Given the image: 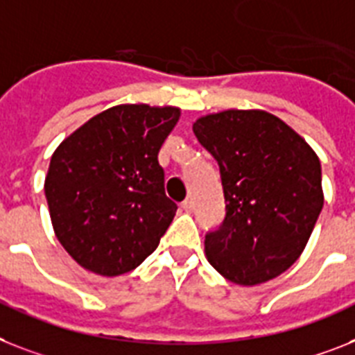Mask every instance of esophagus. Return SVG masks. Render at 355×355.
<instances>
[{
    "label": "esophagus",
    "mask_w": 355,
    "mask_h": 355,
    "mask_svg": "<svg viewBox=\"0 0 355 355\" xmlns=\"http://www.w3.org/2000/svg\"><path fill=\"white\" fill-rule=\"evenodd\" d=\"M192 209H194V205H192L190 199H184L183 203H181V210H183V212H192Z\"/></svg>",
    "instance_id": "1"
}]
</instances>
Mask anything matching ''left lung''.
I'll return each mask as SVG.
<instances>
[{
  "instance_id": "8db88e82",
  "label": "left lung",
  "mask_w": 355,
  "mask_h": 355,
  "mask_svg": "<svg viewBox=\"0 0 355 355\" xmlns=\"http://www.w3.org/2000/svg\"><path fill=\"white\" fill-rule=\"evenodd\" d=\"M192 130L218 161L227 205L205 236L207 259L236 285L274 279L297 261L323 209L318 154L265 110L207 114Z\"/></svg>"
}]
</instances>
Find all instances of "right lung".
Returning <instances> with one entry per match:
<instances>
[{
    "label": "right lung",
    "instance_id": "obj_1",
    "mask_svg": "<svg viewBox=\"0 0 355 355\" xmlns=\"http://www.w3.org/2000/svg\"><path fill=\"white\" fill-rule=\"evenodd\" d=\"M180 116L178 107L116 105L55 148L46 203L55 237L78 265L121 276L156 250L178 210L157 154Z\"/></svg>",
    "mask_w": 355,
    "mask_h": 355
}]
</instances>
